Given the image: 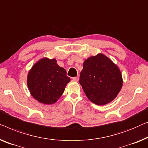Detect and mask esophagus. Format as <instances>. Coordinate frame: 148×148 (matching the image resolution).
<instances>
[{
	"label": "esophagus",
	"mask_w": 148,
	"mask_h": 148,
	"mask_svg": "<svg viewBox=\"0 0 148 148\" xmlns=\"http://www.w3.org/2000/svg\"><path fill=\"white\" fill-rule=\"evenodd\" d=\"M73 80L74 81H78L79 77H73Z\"/></svg>",
	"instance_id": "esophagus-1"
}]
</instances>
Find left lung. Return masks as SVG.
Returning a JSON list of instances; mask_svg holds the SVG:
<instances>
[{
    "label": "left lung",
    "mask_w": 148,
    "mask_h": 148,
    "mask_svg": "<svg viewBox=\"0 0 148 148\" xmlns=\"http://www.w3.org/2000/svg\"><path fill=\"white\" fill-rule=\"evenodd\" d=\"M79 83L91 102L103 106L116 97L123 80L117 66L104 55L98 54L84 61Z\"/></svg>",
    "instance_id": "obj_1"
}]
</instances>
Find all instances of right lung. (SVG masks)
I'll use <instances>...</instances> for the list:
<instances>
[{
	"instance_id": "obj_1",
	"label": "right lung",
	"mask_w": 148,
	"mask_h": 148,
	"mask_svg": "<svg viewBox=\"0 0 148 148\" xmlns=\"http://www.w3.org/2000/svg\"><path fill=\"white\" fill-rule=\"evenodd\" d=\"M67 72L55 59L43 58L35 63L27 77V85L32 96L44 104L58 100L70 81Z\"/></svg>"
}]
</instances>
